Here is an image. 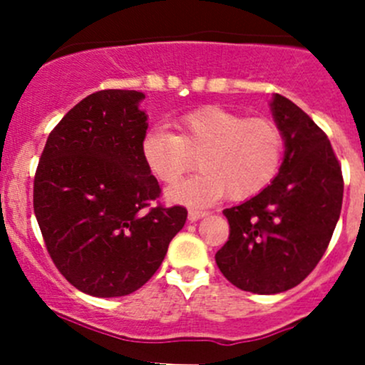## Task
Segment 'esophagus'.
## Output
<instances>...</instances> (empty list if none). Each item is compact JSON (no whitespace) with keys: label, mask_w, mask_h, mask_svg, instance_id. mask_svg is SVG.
Listing matches in <instances>:
<instances>
[{"label":"esophagus","mask_w":365,"mask_h":365,"mask_svg":"<svg viewBox=\"0 0 365 365\" xmlns=\"http://www.w3.org/2000/svg\"><path fill=\"white\" fill-rule=\"evenodd\" d=\"M206 215V212L205 210H196V208H190L189 210V220H200L201 217H205Z\"/></svg>","instance_id":"obj_1"}]
</instances>
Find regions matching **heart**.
I'll use <instances>...</instances> for the list:
<instances>
[{
  "mask_svg": "<svg viewBox=\"0 0 365 365\" xmlns=\"http://www.w3.org/2000/svg\"><path fill=\"white\" fill-rule=\"evenodd\" d=\"M178 134L153 128L141 143L143 160L157 180L176 185L196 168L203 171L183 185L169 190L173 201L206 205L227 194L231 201H245L263 192L282 164L284 135L268 118L203 106L176 118Z\"/></svg>",
  "mask_w": 365,
  "mask_h": 365,
  "instance_id": "b5f03b06",
  "label": "heart"
}]
</instances>
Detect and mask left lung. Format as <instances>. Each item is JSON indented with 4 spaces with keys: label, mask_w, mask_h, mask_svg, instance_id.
I'll use <instances>...</instances> for the list:
<instances>
[{
    "label": "left lung",
    "mask_w": 365,
    "mask_h": 365,
    "mask_svg": "<svg viewBox=\"0 0 365 365\" xmlns=\"http://www.w3.org/2000/svg\"><path fill=\"white\" fill-rule=\"evenodd\" d=\"M272 113L284 135V160L263 192L224 210L230 238L215 254L231 284L257 295L295 288L314 270L339 220L344 189L325 132L279 93Z\"/></svg>",
    "instance_id": "left-lung-1"
}]
</instances>
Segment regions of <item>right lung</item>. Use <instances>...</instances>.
<instances>
[{
	"mask_svg": "<svg viewBox=\"0 0 365 365\" xmlns=\"http://www.w3.org/2000/svg\"><path fill=\"white\" fill-rule=\"evenodd\" d=\"M143 98L135 90L88 95L51 130L35 173L47 252L88 295L123 297L146 284L187 220L183 206L157 201L160 185L141 153Z\"/></svg>",
	"mask_w": 365,
	"mask_h": 365,
	"instance_id": "1",
	"label": "right lung"
}]
</instances>
